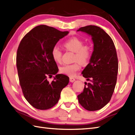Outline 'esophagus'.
I'll use <instances>...</instances> for the list:
<instances>
[{
	"label": "esophagus",
	"mask_w": 135,
	"mask_h": 135,
	"mask_svg": "<svg viewBox=\"0 0 135 135\" xmlns=\"http://www.w3.org/2000/svg\"><path fill=\"white\" fill-rule=\"evenodd\" d=\"M75 80V78L73 77H70V82H71V83H73Z\"/></svg>",
	"instance_id": "34e87169"
}]
</instances>
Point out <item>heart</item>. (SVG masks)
<instances>
[{"label":"heart","mask_w":135,"mask_h":135,"mask_svg":"<svg viewBox=\"0 0 135 135\" xmlns=\"http://www.w3.org/2000/svg\"><path fill=\"white\" fill-rule=\"evenodd\" d=\"M64 45L68 50L74 52V61L77 62L61 66L60 71L62 74L73 77L81 68L79 62L85 65L89 61L92 55V48L90 45H84V42L82 39L75 37L68 39L64 42ZM51 54L55 62L60 63L62 61V52L60 48L58 46H54L51 49Z\"/></svg>","instance_id":"1"}]
</instances>
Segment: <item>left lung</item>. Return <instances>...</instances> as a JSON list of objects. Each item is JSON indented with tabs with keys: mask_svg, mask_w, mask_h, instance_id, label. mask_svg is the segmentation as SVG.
Listing matches in <instances>:
<instances>
[{
	"mask_svg": "<svg viewBox=\"0 0 135 135\" xmlns=\"http://www.w3.org/2000/svg\"><path fill=\"white\" fill-rule=\"evenodd\" d=\"M78 31L90 35L94 44L90 62L82 72L90 83H85L78 102L85 109L97 110L110 101L116 86L119 68L116 47L110 36L98 26H86Z\"/></svg>",
	"mask_w": 135,
	"mask_h": 135,
	"instance_id": "obj_1",
	"label": "left lung"
}]
</instances>
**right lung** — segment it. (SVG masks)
<instances>
[{"label":"right lung","mask_w":135,"mask_h":135,"mask_svg":"<svg viewBox=\"0 0 135 135\" xmlns=\"http://www.w3.org/2000/svg\"><path fill=\"white\" fill-rule=\"evenodd\" d=\"M69 31H61L46 25L32 28L22 38L16 53V68L25 98L36 109H49L60 99L62 90L69 78L57 74L51 82L47 76L58 71L51 54L52 48Z\"/></svg>","instance_id":"add662e5"}]
</instances>
